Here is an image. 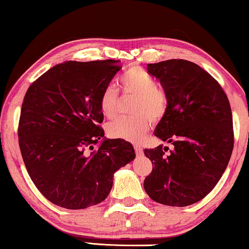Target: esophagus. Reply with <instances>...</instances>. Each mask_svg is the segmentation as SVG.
Instances as JSON below:
<instances>
[{"label":"esophagus","instance_id":"esophagus-1","mask_svg":"<svg viewBox=\"0 0 249 249\" xmlns=\"http://www.w3.org/2000/svg\"><path fill=\"white\" fill-rule=\"evenodd\" d=\"M134 148H135V152H136V156H138V157L143 156V148H142L141 146H138V145H135Z\"/></svg>","mask_w":249,"mask_h":249}]
</instances>
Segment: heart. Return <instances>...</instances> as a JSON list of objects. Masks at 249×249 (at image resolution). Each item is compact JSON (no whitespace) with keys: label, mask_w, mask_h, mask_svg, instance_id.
Instances as JSON below:
<instances>
[{"label":"heart","mask_w":249,"mask_h":249,"mask_svg":"<svg viewBox=\"0 0 249 249\" xmlns=\"http://www.w3.org/2000/svg\"><path fill=\"white\" fill-rule=\"evenodd\" d=\"M121 88L125 93L136 96L132 113L135 117L120 118L107 125L108 136L138 143L143 140L152 121H160L167 113L168 98L158 87L156 79L146 71L132 66L121 77ZM118 92L107 86L99 97V109L104 117L112 119L117 114Z\"/></svg>","instance_id":"b5f03b06"}]
</instances>
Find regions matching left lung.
Returning a JSON list of instances; mask_svg holds the SVG:
<instances>
[{
    "instance_id": "left-lung-1",
    "label": "left lung",
    "mask_w": 249,
    "mask_h": 249,
    "mask_svg": "<svg viewBox=\"0 0 249 249\" xmlns=\"http://www.w3.org/2000/svg\"><path fill=\"white\" fill-rule=\"evenodd\" d=\"M168 98L166 115L154 135L174 145L145 148L152 173L144 180L151 199L185 207L205 198L227 169L233 150L230 103L211 74L195 63L169 59L147 64Z\"/></svg>"
}]
</instances>
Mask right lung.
Masks as SVG:
<instances>
[{
	"mask_svg": "<svg viewBox=\"0 0 249 249\" xmlns=\"http://www.w3.org/2000/svg\"><path fill=\"white\" fill-rule=\"evenodd\" d=\"M119 63L64 61L26 92L18 127L22 160L38 191L59 207L85 209L104 201L114 173L136 157L129 142L105 138L99 127V97Z\"/></svg>",
	"mask_w": 249,
	"mask_h": 249,
	"instance_id": "obj_1",
	"label": "right lung"
}]
</instances>
